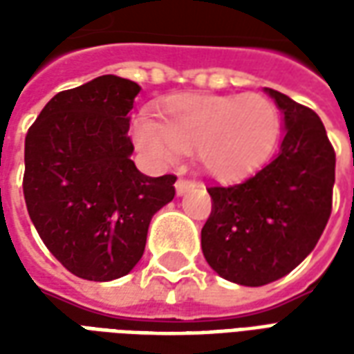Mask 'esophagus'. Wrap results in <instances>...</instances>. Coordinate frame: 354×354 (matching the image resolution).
I'll use <instances>...</instances> for the list:
<instances>
[{
    "label": "esophagus",
    "mask_w": 354,
    "mask_h": 354,
    "mask_svg": "<svg viewBox=\"0 0 354 354\" xmlns=\"http://www.w3.org/2000/svg\"><path fill=\"white\" fill-rule=\"evenodd\" d=\"M192 187H195V184L193 182H189V180H184V178H180L176 182V193L178 195H184V193H187Z\"/></svg>",
    "instance_id": "obj_1"
}]
</instances>
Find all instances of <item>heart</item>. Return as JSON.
<instances>
[{"label":"heart","mask_w":354,"mask_h":354,"mask_svg":"<svg viewBox=\"0 0 354 354\" xmlns=\"http://www.w3.org/2000/svg\"><path fill=\"white\" fill-rule=\"evenodd\" d=\"M279 129V109L263 94H176L165 104L161 121L138 117L132 138L161 162H176L195 149L207 174L231 182L260 169Z\"/></svg>","instance_id":"1"}]
</instances>
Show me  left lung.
I'll list each match as a JSON object with an SVG mask.
<instances>
[{
  "label": "left lung",
  "instance_id": "left-lung-1",
  "mask_svg": "<svg viewBox=\"0 0 354 354\" xmlns=\"http://www.w3.org/2000/svg\"><path fill=\"white\" fill-rule=\"evenodd\" d=\"M282 113L279 153L243 184L208 187L212 212L201 231L208 266L225 281L263 286L311 254L332 212L335 153L313 109L266 88Z\"/></svg>",
  "mask_w": 354,
  "mask_h": 354
}]
</instances>
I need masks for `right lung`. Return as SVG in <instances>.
<instances>
[{
  "label": "right lung",
  "instance_id": "obj_1",
  "mask_svg": "<svg viewBox=\"0 0 354 354\" xmlns=\"http://www.w3.org/2000/svg\"><path fill=\"white\" fill-rule=\"evenodd\" d=\"M138 93L134 81L100 75L55 94L26 134L28 214L50 254L87 281L131 273L151 218L176 193V176H146L131 159Z\"/></svg>",
  "mask_w": 354,
  "mask_h": 354
}]
</instances>
